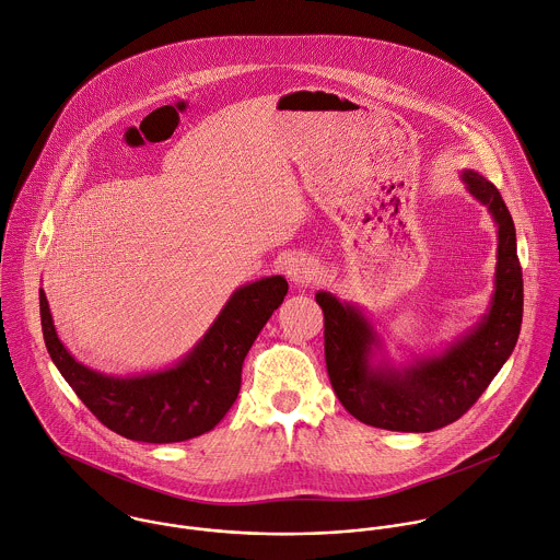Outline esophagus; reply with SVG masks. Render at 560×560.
<instances>
[{
    "label": "esophagus",
    "instance_id": "34e87169",
    "mask_svg": "<svg viewBox=\"0 0 560 560\" xmlns=\"http://www.w3.org/2000/svg\"><path fill=\"white\" fill-rule=\"evenodd\" d=\"M285 275H288V279H290L292 283H296V285H307V283H312V279H314V275H316V268H314V264H312L307 257L294 255V257H290V259L285 261Z\"/></svg>",
    "mask_w": 560,
    "mask_h": 560
}]
</instances>
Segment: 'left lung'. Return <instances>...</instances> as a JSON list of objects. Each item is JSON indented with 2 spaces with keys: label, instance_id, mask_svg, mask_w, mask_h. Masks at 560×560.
Masks as SVG:
<instances>
[{
  "label": "left lung",
  "instance_id": "left-lung-1",
  "mask_svg": "<svg viewBox=\"0 0 560 560\" xmlns=\"http://www.w3.org/2000/svg\"><path fill=\"white\" fill-rule=\"evenodd\" d=\"M469 191L498 222V290L489 316L443 355L393 371L371 369V325L327 292L316 294L325 316V362L340 404L358 421L393 432H432L458 421L489 388L513 353L524 316V275L515 224L498 187L478 172L463 174Z\"/></svg>",
  "mask_w": 560,
  "mask_h": 560
}]
</instances>
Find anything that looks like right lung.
I'll return each instance as SVG.
<instances>
[{"label": "right lung", "instance_id": "1", "mask_svg": "<svg viewBox=\"0 0 560 560\" xmlns=\"http://www.w3.org/2000/svg\"><path fill=\"white\" fill-rule=\"evenodd\" d=\"M285 294L283 277L240 288L176 369L130 380L106 377L78 364L56 336L43 290L38 303L51 362L102 425L130 441L180 443L213 430L229 412L240 393L244 358Z\"/></svg>", "mask_w": 560, "mask_h": 560}]
</instances>
